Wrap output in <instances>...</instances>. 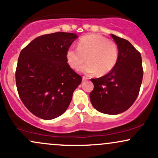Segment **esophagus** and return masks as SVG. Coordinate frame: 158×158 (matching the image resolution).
Segmentation results:
<instances>
[{
	"mask_svg": "<svg viewBox=\"0 0 158 158\" xmlns=\"http://www.w3.org/2000/svg\"><path fill=\"white\" fill-rule=\"evenodd\" d=\"M88 79V77H82V81L87 80V79Z\"/></svg>",
	"mask_w": 158,
	"mask_h": 158,
	"instance_id": "esophagus-1",
	"label": "esophagus"
}]
</instances>
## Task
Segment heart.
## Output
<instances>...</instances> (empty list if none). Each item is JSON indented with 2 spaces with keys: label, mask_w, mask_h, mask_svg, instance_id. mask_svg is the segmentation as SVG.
<instances>
[{
  "label": "heart",
  "mask_w": 158,
  "mask_h": 158,
  "mask_svg": "<svg viewBox=\"0 0 158 158\" xmlns=\"http://www.w3.org/2000/svg\"><path fill=\"white\" fill-rule=\"evenodd\" d=\"M66 58L69 65L79 70L86 60L88 62L81 68L86 74L97 73L106 75L114 68L119 59V48L113 41L97 34L82 36L78 41V48H70Z\"/></svg>",
  "instance_id": "obj_1"
}]
</instances>
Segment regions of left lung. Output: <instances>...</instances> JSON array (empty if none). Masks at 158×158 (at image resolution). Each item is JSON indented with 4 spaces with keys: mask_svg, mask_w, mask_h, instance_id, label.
Masks as SVG:
<instances>
[{
    "mask_svg": "<svg viewBox=\"0 0 158 158\" xmlns=\"http://www.w3.org/2000/svg\"><path fill=\"white\" fill-rule=\"evenodd\" d=\"M119 48V59L111 71L91 79L92 106L101 113L118 114L131 107L138 96L143 80L142 59L139 51L126 39L111 34Z\"/></svg>",
    "mask_w": 158,
    "mask_h": 158,
    "instance_id": "1",
    "label": "left lung"
}]
</instances>
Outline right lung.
Instances as JSON below:
<instances>
[{
  "instance_id": "1",
  "label": "right lung",
  "mask_w": 158,
  "mask_h": 158,
  "mask_svg": "<svg viewBox=\"0 0 158 158\" xmlns=\"http://www.w3.org/2000/svg\"><path fill=\"white\" fill-rule=\"evenodd\" d=\"M77 37L64 32L46 34L20 52L15 71L18 93L27 109L39 118L52 119L64 114L81 82L66 58Z\"/></svg>"
}]
</instances>
